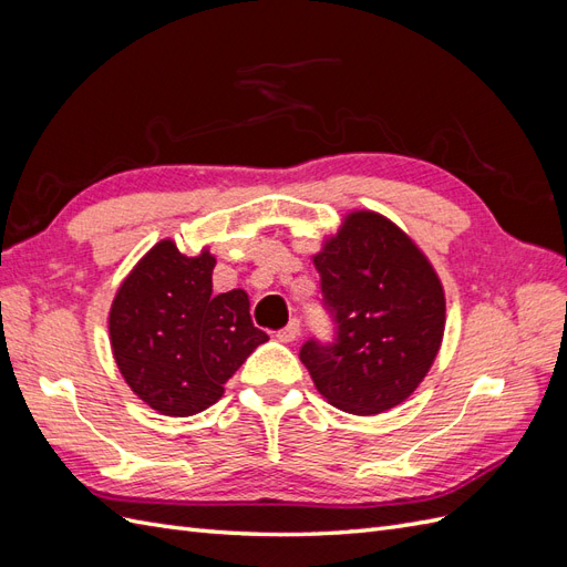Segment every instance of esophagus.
Segmentation results:
<instances>
[{
  "label": "esophagus",
  "mask_w": 567,
  "mask_h": 567,
  "mask_svg": "<svg viewBox=\"0 0 567 567\" xmlns=\"http://www.w3.org/2000/svg\"><path fill=\"white\" fill-rule=\"evenodd\" d=\"M277 336H279V340H284V342L296 340V338L300 336V321H298V319H290L281 331H277Z\"/></svg>",
  "instance_id": "34e87169"
}]
</instances>
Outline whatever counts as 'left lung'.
Masks as SVG:
<instances>
[{"label": "left lung", "mask_w": 567, "mask_h": 567, "mask_svg": "<svg viewBox=\"0 0 567 567\" xmlns=\"http://www.w3.org/2000/svg\"><path fill=\"white\" fill-rule=\"evenodd\" d=\"M333 340H305L317 390L350 414H381L419 388L444 333V293L411 238L375 213H352L315 255Z\"/></svg>", "instance_id": "left-lung-1"}]
</instances>
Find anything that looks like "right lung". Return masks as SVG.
Returning <instances> with one entry per match:
<instances>
[{
	"instance_id": "add662e5",
	"label": "right lung",
	"mask_w": 567,
	"mask_h": 567,
	"mask_svg": "<svg viewBox=\"0 0 567 567\" xmlns=\"http://www.w3.org/2000/svg\"><path fill=\"white\" fill-rule=\"evenodd\" d=\"M215 257L153 246L117 288L111 348L120 373L161 414L192 416L215 404L248 354L267 342L241 288L213 293Z\"/></svg>"
}]
</instances>
